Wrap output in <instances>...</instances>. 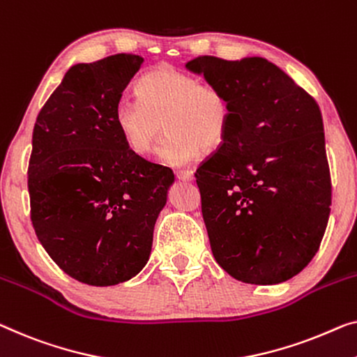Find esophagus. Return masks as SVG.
<instances>
[{"instance_id": "obj_1", "label": "esophagus", "mask_w": 357, "mask_h": 357, "mask_svg": "<svg viewBox=\"0 0 357 357\" xmlns=\"http://www.w3.org/2000/svg\"><path fill=\"white\" fill-rule=\"evenodd\" d=\"M176 178L179 181H194V172H190V169H178Z\"/></svg>"}]
</instances>
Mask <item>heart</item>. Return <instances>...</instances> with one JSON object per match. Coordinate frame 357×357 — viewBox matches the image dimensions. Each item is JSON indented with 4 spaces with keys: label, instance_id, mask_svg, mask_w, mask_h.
Masks as SVG:
<instances>
[{
    "label": "heart",
    "instance_id": "obj_1",
    "mask_svg": "<svg viewBox=\"0 0 357 357\" xmlns=\"http://www.w3.org/2000/svg\"><path fill=\"white\" fill-rule=\"evenodd\" d=\"M139 99L121 98L114 120L125 144L137 155H147L163 132L158 160L185 165L200 149H216L229 131L232 107L220 86L204 83L190 73L163 66L146 73L137 83Z\"/></svg>",
    "mask_w": 357,
    "mask_h": 357
}]
</instances>
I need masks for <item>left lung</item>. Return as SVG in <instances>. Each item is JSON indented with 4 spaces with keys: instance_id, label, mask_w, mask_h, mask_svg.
I'll return each mask as SVG.
<instances>
[{
    "instance_id": "obj_1",
    "label": "left lung",
    "mask_w": 357,
    "mask_h": 357,
    "mask_svg": "<svg viewBox=\"0 0 357 357\" xmlns=\"http://www.w3.org/2000/svg\"><path fill=\"white\" fill-rule=\"evenodd\" d=\"M185 68L232 107L226 139L195 174L213 257L245 284L289 280L314 258L331 215L319 105L263 57L202 56Z\"/></svg>"
}]
</instances>
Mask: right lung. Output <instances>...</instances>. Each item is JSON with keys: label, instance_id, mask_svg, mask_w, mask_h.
Listing matches in <instances>:
<instances>
[{"label": "right lung", "instance_id": "add662e5", "mask_svg": "<svg viewBox=\"0 0 357 357\" xmlns=\"http://www.w3.org/2000/svg\"><path fill=\"white\" fill-rule=\"evenodd\" d=\"M142 62L115 54L72 66L33 128L31 225L52 261L88 285L121 284L144 268L174 183L172 169L130 151L114 120Z\"/></svg>", "mask_w": 357, "mask_h": 357}]
</instances>
